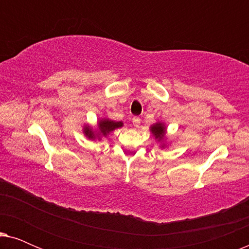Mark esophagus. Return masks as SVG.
<instances>
[{"mask_svg": "<svg viewBox=\"0 0 249 249\" xmlns=\"http://www.w3.org/2000/svg\"><path fill=\"white\" fill-rule=\"evenodd\" d=\"M132 124H134L136 128H138L139 124H141V118H138V117L132 118Z\"/></svg>", "mask_w": 249, "mask_h": 249, "instance_id": "esophagus-1", "label": "esophagus"}]
</instances>
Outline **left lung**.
Segmentation results:
<instances>
[{
    "label": "left lung",
    "mask_w": 249,
    "mask_h": 249,
    "mask_svg": "<svg viewBox=\"0 0 249 249\" xmlns=\"http://www.w3.org/2000/svg\"><path fill=\"white\" fill-rule=\"evenodd\" d=\"M151 131L152 134L155 136V138H158L161 141L164 137V134H165V127L163 124H156L151 127Z\"/></svg>",
    "instance_id": "left-lung-1"
}]
</instances>
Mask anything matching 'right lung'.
I'll list each match as a JSON object with an SVG mask.
<instances>
[{
  "label": "right lung",
  "mask_w": 249,
  "mask_h": 249,
  "mask_svg": "<svg viewBox=\"0 0 249 249\" xmlns=\"http://www.w3.org/2000/svg\"><path fill=\"white\" fill-rule=\"evenodd\" d=\"M122 122L121 121H112L108 120V119H104V120H101L98 122V134H95V132L91 130L89 127H85L84 128V132L85 135L87 136L89 139H95V138H101V136H107V134H110L111 131H113L114 129L122 127Z\"/></svg>",
  "instance_id": "obj_1"
}]
</instances>
